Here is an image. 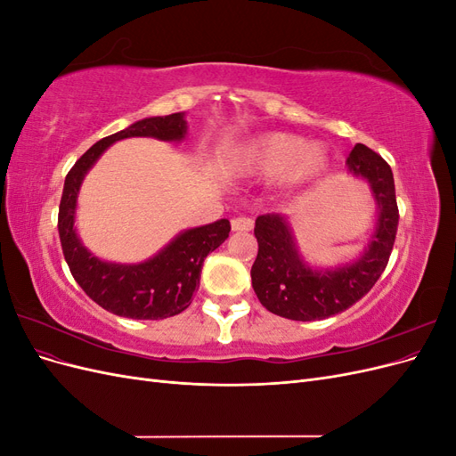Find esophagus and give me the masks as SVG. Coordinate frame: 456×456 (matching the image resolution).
Listing matches in <instances>:
<instances>
[{"mask_svg": "<svg viewBox=\"0 0 456 456\" xmlns=\"http://www.w3.org/2000/svg\"><path fill=\"white\" fill-rule=\"evenodd\" d=\"M232 230L233 232H249V230H253V218H249V216L232 218Z\"/></svg>", "mask_w": 456, "mask_h": 456, "instance_id": "esophagus-1", "label": "esophagus"}]
</instances>
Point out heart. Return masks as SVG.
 Wrapping results in <instances>:
<instances>
[{
	"instance_id": "obj_1",
	"label": "heart",
	"mask_w": 456,
	"mask_h": 456,
	"mask_svg": "<svg viewBox=\"0 0 456 456\" xmlns=\"http://www.w3.org/2000/svg\"><path fill=\"white\" fill-rule=\"evenodd\" d=\"M327 167L322 146L306 144L297 134L262 133L247 141L236 159V171L245 176H280L285 184H305Z\"/></svg>"
}]
</instances>
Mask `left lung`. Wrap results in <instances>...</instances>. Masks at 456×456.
Wrapping results in <instances>:
<instances>
[{"label":"left lung","instance_id":"obj_1","mask_svg":"<svg viewBox=\"0 0 456 456\" xmlns=\"http://www.w3.org/2000/svg\"><path fill=\"white\" fill-rule=\"evenodd\" d=\"M346 163L350 173L370 184L379 205L375 236L360 260L335 270H312L300 258L285 216L268 213L256 218L258 255L251 280L260 305L275 315L314 322L348 310L370 291L388 265L399 223L390 165L365 144H355Z\"/></svg>","mask_w":456,"mask_h":456}]
</instances>
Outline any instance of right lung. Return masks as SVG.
Segmentation results:
<instances>
[{"mask_svg": "<svg viewBox=\"0 0 456 456\" xmlns=\"http://www.w3.org/2000/svg\"><path fill=\"white\" fill-rule=\"evenodd\" d=\"M186 133L184 114L146 118L131 127L93 144L68 171L59 205V236L62 253L74 280L104 310L133 320H165L184 312L200 285L205 256L223 245L230 233V220L191 228L181 233L154 258L141 265H112L93 256L74 230L77 191L91 165L116 141L129 136H154L159 141H181Z\"/></svg>", "mask_w": 456, "mask_h": 456, "instance_id": "add662e5", "label": "right lung"}]
</instances>
